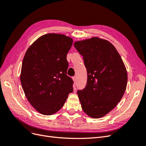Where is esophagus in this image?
<instances>
[{
	"label": "esophagus",
	"mask_w": 146,
	"mask_h": 146,
	"mask_svg": "<svg viewBox=\"0 0 146 146\" xmlns=\"http://www.w3.org/2000/svg\"><path fill=\"white\" fill-rule=\"evenodd\" d=\"M72 78V80H73V81L74 82H77V78L76 77H73Z\"/></svg>",
	"instance_id": "esophagus-1"
}]
</instances>
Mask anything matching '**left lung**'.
<instances>
[{"label": "left lung", "mask_w": 146, "mask_h": 146, "mask_svg": "<svg viewBox=\"0 0 146 146\" xmlns=\"http://www.w3.org/2000/svg\"><path fill=\"white\" fill-rule=\"evenodd\" d=\"M87 69L86 87L78 91L82 108L88 116L100 118L114 108L124 94L127 72L116 48L106 39L92 37L74 44Z\"/></svg>", "instance_id": "obj_1"}]
</instances>
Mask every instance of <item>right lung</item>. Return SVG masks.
Here are the masks:
<instances>
[{"label":"right lung","mask_w":146,"mask_h":146,"mask_svg":"<svg viewBox=\"0 0 146 146\" xmlns=\"http://www.w3.org/2000/svg\"><path fill=\"white\" fill-rule=\"evenodd\" d=\"M72 42L64 35L47 33L25 52L20 75L22 87L30 104L43 115L58 111L73 91L74 82L66 75V56Z\"/></svg>","instance_id":"1"}]
</instances>
